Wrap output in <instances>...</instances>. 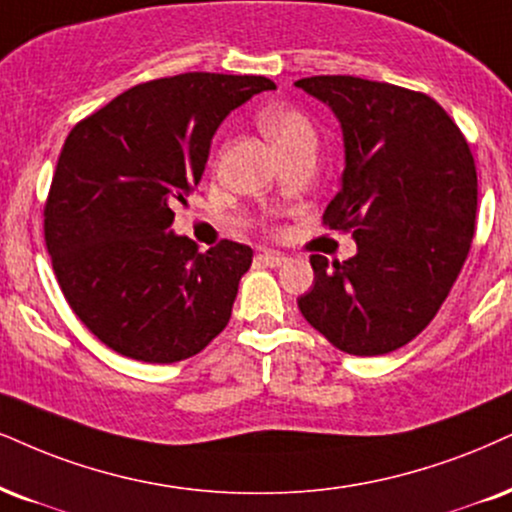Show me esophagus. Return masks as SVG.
<instances>
[{"mask_svg": "<svg viewBox=\"0 0 512 512\" xmlns=\"http://www.w3.org/2000/svg\"><path fill=\"white\" fill-rule=\"evenodd\" d=\"M258 258V263H261V266H266V268H277V266H282V263L287 261V256L285 254H280V251H261V254L256 256Z\"/></svg>", "mask_w": 512, "mask_h": 512, "instance_id": "34e87169", "label": "esophagus"}]
</instances>
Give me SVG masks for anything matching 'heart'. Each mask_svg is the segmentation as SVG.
I'll return each instance as SVG.
<instances>
[{"mask_svg":"<svg viewBox=\"0 0 512 512\" xmlns=\"http://www.w3.org/2000/svg\"><path fill=\"white\" fill-rule=\"evenodd\" d=\"M261 128L275 144L277 151H285L296 144L315 142V130L308 118L296 109H270L261 116Z\"/></svg>","mask_w":512,"mask_h":512,"instance_id":"heart-1","label":"heart"}]
</instances>
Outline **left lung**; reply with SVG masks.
<instances>
[{
    "mask_svg": "<svg viewBox=\"0 0 512 512\" xmlns=\"http://www.w3.org/2000/svg\"><path fill=\"white\" fill-rule=\"evenodd\" d=\"M342 128V189L325 208L349 227L356 256L313 254V287L296 304L332 346L382 356L432 323L475 235L477 170L449 113L427 94L353 75L294 82Z\"/></svg>",
    "mask_w": 512,
    "mask_h": 512,
    "instance_id": "left-lung-1",
    "label": "left lung"
}]
</instances>
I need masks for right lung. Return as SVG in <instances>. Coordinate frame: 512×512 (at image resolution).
I'll return each mask as SVG.
<instances>
[{"label": "right lung", "mask_w": 512, "mask_h": 512, "mask_svg": "<svg viewBox=\"0 0 512 512\" xmlns=\"http://www.w3.org/2000/svg\"><path fill=\"white\" fill-rule=\"evenodd\" d=\"M263 75L182 73L144 82L75 125L44 208L59 287L99 342L144 363H178L230 323L254 251H208L170 230L199 185L220 123Z\"/></svg>", "instance_id": "1"}]
</instances>
